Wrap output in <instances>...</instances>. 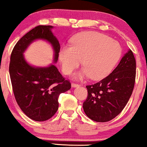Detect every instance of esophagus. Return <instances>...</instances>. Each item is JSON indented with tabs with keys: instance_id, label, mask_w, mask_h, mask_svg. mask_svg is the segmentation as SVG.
I'll list each match as a JSON object with an SVG mask.
<instances>
[{
	"instance_id": "1",
	"label": "esophagus",
	"mask_w": 147,
	"mask_h": 147,
	"mask_svg": "<svg viewBox=\"0 0 147 147\" xmlns=\"http://www.w3.org/2000/svg\"><path fill=\"white\" fill-rule=\"evenodd\" d=\"M79 84H77V83H72V87H77L79 86Z\"/></svg>"
}]
</instances>
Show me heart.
<instances>
[{
  "label": "heart",
  "mask_w": 147,
  "mask_h": 147,
  "mask_svg": "<svg viewBox=\"0 0 147 147\" xmlns=\"http://www.w3.org/2000/svg\"><path fill=\"white\" fill-rule=\"evenodd\" d=\"M119 43L97 32H84L75 35L71 46L61 48L59 59L62 70L69 75L78 68L82 60L84 68L77 75L78 79L90 77L101 79L113 69L121 56Z\"/></svg>",
  "instance_id": "1"
}]
</instances>
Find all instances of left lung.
<instances>
[{
	"label": "left lung",
	"mask_w": 147,
	"mask_h": 147,
	"mask_svg": "<svg viewBox=\"0 0 147 147\" xmlns=\"http://www.w3.org/2000/svg\"><path fill=\"white\" fill-rule=\"evenodd\" d=\"M136 75V59L130 50L110 75L86 86L88 96L83 104L86 115L97 122L114 119L122 112L132 95Z\"/></svg>",
	"instance_id": "1"
}]
</instances>
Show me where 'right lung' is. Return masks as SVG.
Wrapping results in <instances>:
<instances>
[{
	"label": "right lung",
	"instance_id": "obj_1",
	"mask_svg": "<svg viewBox=\"0 0 147 147\" xmlns=\"http://www.w3.org/2000/svg\"><path fill=\"white\" fill-rule=\"evenodd\" d=\"M52 28L51 25L35 27L16 43L10 57L9 71L15 99L22 111L37 122L48 120L56 113L59 96L71 88L70 81L61 75L55 65L35 68L25 61L23 55L32 42L41 38L52 44L56 62L60 45L51 32Z\"/></svg>",
	"mask_w": 147,
	"mask_h": 147
}]
</instances>
